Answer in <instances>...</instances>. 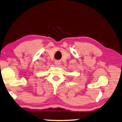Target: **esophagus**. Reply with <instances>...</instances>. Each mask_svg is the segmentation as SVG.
Instances as JSON below:
<instances>
[{
  "instance_id": "1",
  "label": "esophagus",
  "mask_w": 122,
  "mask_h": 122,
  "mask_svg": "<svg viewBox=\"0 0 122 122\" xmlns=\"http://www.w3.org/2000/svg\"><path fill=\"white\" fill-rule=\"evenodd\" d=\"M54 64H55V65L56 66H59L60 65V64H61V62H60V61H58V60H56V61H54Z\"/></svg>"
}]
</instances>
